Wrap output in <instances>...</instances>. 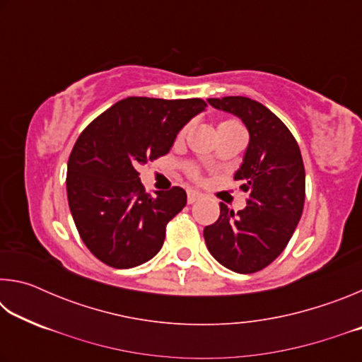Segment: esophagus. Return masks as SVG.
<instances>
[{"label": "esophagus", "mask_w": 362, "mask_h": 362, "mask_svg": "<svg viewBox=\"0 0 362 362\" xmlns=\"http://www.w3.org/2000/svg\"><path fill=\"white\" fill-rule=\"evenodd\" d=\"M187 194H188V203H189V204H193L194 201H198V199L201 198V196H203V194H201V193L198 192V189H193V188H189L188 192H187Z\"/></svg>", "instance_id": "1"}]
</instances>
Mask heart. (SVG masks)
<instances>
[{"mask_svg":"<svg viewBox=\"0 0 362 362\" xmlns=\"http://www.w3.org/2000/svg\"><path fill=\"white\" fill-rule=\"evenodd\" d=\"M235 122H236V121H223L222 124H235ZM222 124H220V126H222ZM185 132H187V127H185V129H182V131H180L179 137H183V136H185Z\"/></svg>","mask_w":362,"mask_h":362,"instance_id":"1","label":"heart"}]
</instances>
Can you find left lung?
<instances>
[{"label": "left lung", "mask_w": 362, "mask_h": 362, "mask_svg": "<svg viewBox=\"0 0 362 362\" xmlns=\"http://www.w3.org/2000/svg\"><path fill=\"white\" fill-rule=\"evenodd\" d=\"M209 103L236 115L247 127L249 145L235 180L249 199L236 214L220 203L218 220L204 228L206 246L231 272H260L286 249L302 217V153L284 122L260 102L230 95Z\"/></svg>", "instance_id": "8db88e82"}]
</instances>
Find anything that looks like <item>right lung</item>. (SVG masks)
<instances>
[{
  "mask_svg": "<svg viewBox=\"0 0 362 362\" xmlns=\"http://www.w3.org/2000/svg\"><path fill=\"white\" fill-rule=\"evenodd\" d=\"M201 99L127 97L90 122L69 158L66 194L79 236L113 268H132L163 247L166 225L187 204L180 187L145 193L139 169L169 153Z\"/></svg>",
  "mask_w": 362,
  "mask_h": 362,
  "instance_id": "obj_1",
  "label": "right lung"
}]
</instances>
